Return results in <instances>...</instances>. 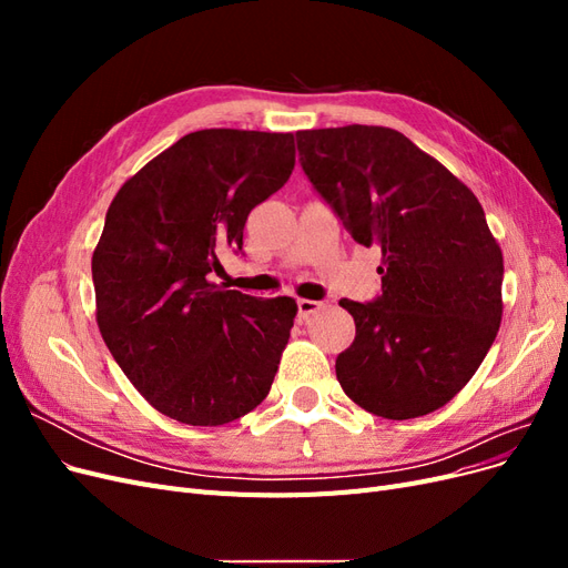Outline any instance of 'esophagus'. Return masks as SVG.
Segmentation results:
<instances>
[{"instance_id":"obj_1","label":"esophagus","mask_w":568,"mask_h":568,"mask_svg":"<svg viewBox=\"0 0 568 568\" xmlns=\"http://www.w3.org/2000/svg\"><path fill=\"white\" fill-rule=\"evenodd\" d=\"M317 311H322V303L311 301V298H298V317L307 320L311 315H315Z\"/></svg>"}]
</instances>
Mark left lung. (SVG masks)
I'll return each instance as SVG.
<instances>
[{"instance_id": "1", "label": "left lung", "mask_w": 568, "mask_h": 568, "mask_svg": "<svg viewBox=\"0 0 568 568\" xmlns=\"http://www.w3.org/2000/svg\"><path fill=\"white\" fill-rule=\"evenodd\" d=\"M296 140L343 227L382 248V296L338 301L355 341L336 357V379L376 417H424L467 386L500 329V244L471 189L398 130H301Z\"/></svg>"}]
</instances>
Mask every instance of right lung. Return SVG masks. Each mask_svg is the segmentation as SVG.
<instances>
[{
  "mask_svg": "<svg viewBox=\"0 0 568 568\" xmlns=\"http://www.w3.org/2000/svg\"><path fill=\"white\" fill-rule=\"evenodd\" d=\"M296 165L291 132L184 134L118 189L92 255L97 324L161 415L230 424L265 400L298 313L211 282L257 203Z\"/></svg>",
  "mask_w": 568,
  "mask_h": 568,
  "instance_id": "obj_1",
  "label": "right lung"
}]
</instances>
